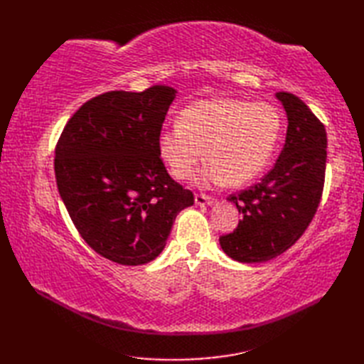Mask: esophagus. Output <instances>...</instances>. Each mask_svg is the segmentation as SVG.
Wrapping results in <instances>:
<instances>
[{
	"mask_svg": "<svg viewBox=\"0 0 364 364\" xmlns=\"http://www.w3.org/2000/svg\"><path fill=\"white\" fill-rule=\"evenodd\" d=\"M196 203L197 205H213L214 198L206 194H196Z\"/></svg>",
	"mask_w": 364,
	"mask_h": 364,
	"instance_id": "esophagus-1",
	"label": "esophagus"
}]
</instances>
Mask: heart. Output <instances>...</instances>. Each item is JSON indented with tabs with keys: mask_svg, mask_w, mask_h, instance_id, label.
I'll return each instance as SVG.
<instances>
[{
	"mask_svg": "<svg viewBox=\"0 0 364 364\" xmlns=\"http://www.w3.org/2000/svg\"><path fill=\"white\" fill-rule=\"evenodd\" d=\"M283 128L278 107L266 102L218 97L184 107L178 125L158 136V151L176 180H186L198 161L206 164L197 181L242 186L269 164Z\"/></svg>",
	"mask_w": 364,
	"mask_h": 364,
	"instance_id": "heart-1",
	"label": "heart"
}]
</instances>
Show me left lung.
Masks as SVG:
<instances>
[{
	"label": "left lung",
	"instance_id": "1",
	"mask_svg": "<svg viewBox=\"0 0 364 364\" xmlns=\"http://www.w3.org/2000/svg\"><path fill=\"white\" fill-rule=\"evenodd\" d=\"M288 115V131L275 166L253 184L228 197L242 214L220 247L239 262H264L296 244L321 203L327 162V133L299 97L277 92Z\"/></svg>",
	"mask_w": 364,
	"mask_h": 364
}]
</instances>
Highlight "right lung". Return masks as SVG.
I'll list each match as a JSON object with an SVG mask.
<instances>
[{"mask_svg":"<svg viewBox=\"0 0 364 364\" xmlns=\"http://www.w3.org/2000/svg\"><path fill=\"white\" fill-rule=\"evenodd\" d=\"M175 92H105L72 115L56 144L54 173L73 225L92 250L117 264L153 261L178 213L194 205L158 151Z\"/></svg>","mask_w":364,"mask_h":364,"instance_id":"1","label":"right lung"}]
</instances>
